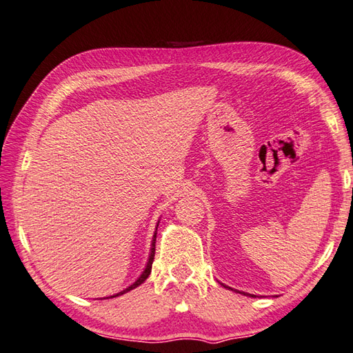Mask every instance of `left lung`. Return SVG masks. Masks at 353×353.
I'll return each mask as SVG.
<instances>
[{
    "mask_svg": "<svg viewBox=\"0 0 353 353\" xmlns=\"http://www.w3.org/2000/svg\"><path fill=\"white\" fill-rule=\"evenodd\" d=\"M223 285V284H222ZM225 288H230V290H232L231 287H226V285H223ZM234 292H237V290H234ZM237 293H240V294H246V296H250V297H254V294H249V293H245V292H237Z\"/></svg>",
    "mask_w": 353,
    "mask_h": 353,
    "instance_id": "left-lung-1",
    "label": "left lung"
}]
</instances>
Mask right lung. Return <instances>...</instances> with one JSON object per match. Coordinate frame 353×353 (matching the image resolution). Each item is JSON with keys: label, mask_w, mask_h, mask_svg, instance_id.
I'll return each mask as SVG.
<instances>
[{"label": "right lung", "mask_w": 353, "mask_h": 353, "mask_svg": "<svg viewBox=\"0 0 353 353\" xmlns=\"http://www.w3.org/2000/svg\"><path fill=\"white\" fill-rule=\"evenodd\" d=\"M160 222V221H159ZM157 226H159V223H157ZM155 239H157V228H155V232H154V237H152V243H151V254H150V258H148V263H146V268H145V270L142 272V275H140L139 278H137V281L136 283H132L130 287H127L125 290H122V292H119V293H116V294H113V296H110V297H116V296H121V294H125V293H128L130 290H132V288H136V287H139L140 284H143L145 281H146V278L150 276V273H151V269H152V261H154V255H155ZM105 299V297H104Z\"/></svg>", "instance_id": "obj_1"}]
</instances>
